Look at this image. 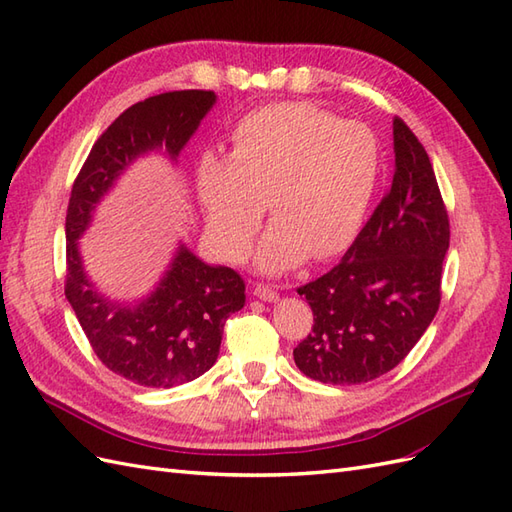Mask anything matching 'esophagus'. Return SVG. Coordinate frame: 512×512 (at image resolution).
Segmentation results:
<instances>
[{"instance_id":"1","label":"esophagus","mask_w":512,"mask_h":512,"mask_svg":"<svg viewBox=\"0 0 512 512\" xmlns=\"http://www.w3.org/2000/svg\"><path fill=\"white\" fill-rule=\"evenodd\" d=\"M253 296H257L259 300H266V303H274V300L279 298V294L274 292L270 285H264V283H257V285L253 287Z\"/></svg>"}]
</instances>
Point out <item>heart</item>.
<instances>
[{
    "label": "heart",
    "mask_w": 512,
    "mask_h": 512,
    "mask_svg": "<svg viewBox=\"0 0 512 512\" xmlns=\"http://www.w3.org/2000/svg\"><path fill=\"white\" fill-rule=\"evenodd\" d=\"M381 175L374 131L307 101L261 106L231 131L227 160L205 155L194 186L207 233L229 261L251 248L261 203L272 227L257 261L266 272L329 259L357 240Z\"/></svg>",
    "instance_id": "b5f03b06"
}]
</instances>
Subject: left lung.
Segmentation results:
<instances>
[{
    "mask_svg": "<svg viewBox=\"0 0 512 512\" xmlns=\"http://www.w3.org/2000/svg\"><path fill=\"white\" fill-rule=\"evenodd\" d=\"M393 153L391 186L357 240L335 268L298 287L313 326L294 361L313 381L359 385L387 374L439 309L450 220L426 149L398 116Z\"/></svg>",
    "mask_w": 512,
    "mask_h": 512,
    "instance_id": "1",
    "label": "left lung"
}]
</instances>
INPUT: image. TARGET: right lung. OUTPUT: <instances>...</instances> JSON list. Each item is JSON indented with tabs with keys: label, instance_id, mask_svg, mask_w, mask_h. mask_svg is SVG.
Listing matches in <instances>:
<instances>
[{
	"label": "right lung",
	"instance_id": "obj_1",
	"mask_svg": "<svg viewBox=\"0 0 512 512\" xmlns=\"http://www.w3.org/2000/svg\"><path fill=\"white\" fill-rule=\"evenodd\" d=\"M214 103L212 90H173L134 103L97 138L71 190L64 294L99 361L142 387H177L212 368L227 318L246 303V285L233 268L209 266L179 244L147 298L116 303L86 277L77 240L129 164L160 149L177 160Z\"/></svg>",
	"mask_w": 512,
	"mask_h": 512
}]
</instances>
